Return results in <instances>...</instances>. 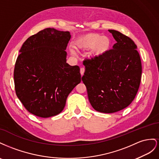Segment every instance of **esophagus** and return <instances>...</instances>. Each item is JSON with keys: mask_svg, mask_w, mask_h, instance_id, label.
<instances>
[{"mask_svg": "<svg viewBox=\"0 0 159 159\" xmlns=\"http://www.w3.org/2000/svg\"><path fill=\"white\" fill-rule=\"evenodd\" d=\"M80 72L81 76H83L84 75V68H80Z\"/></svg>", "mask_w": 159, "mask_h": 159, "instance_id": "esophagus-1", "label": "esophagus"}]
</instances>
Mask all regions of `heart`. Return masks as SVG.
Wrapping results in <instances>:
<instances>
[{
  "label": "heart",
  "mask_w": 159,
  "mask_h": 159,
  "mask_svg": "<svg viewBox=\"0 0 159 159\" xmlns=\"http://www.w3.org/2000/svg\"><path fill=\"white\" fill-rule=\"evenodd\" d=\"M74 47L81 51H87L91 49L88 54L90 61H96L107 54L111 48V40L107 36L97 33H89L80 36L74 42ZM70 52L75 54L73 49Z\"/></svg>",
  "instance_id": "1"
}]
</instances>
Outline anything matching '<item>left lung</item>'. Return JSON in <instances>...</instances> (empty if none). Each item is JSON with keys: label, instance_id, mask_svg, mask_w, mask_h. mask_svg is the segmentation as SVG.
Listing matches in <instances>:
<instances>
[{"label": "left lung", "instance_id": "8db88e82", "mask_svg": "<svg viewBox=\"0 0 159 159\" xmlns=\"http://www.w3.org/2000/svg\"><path fill=\"white\" fill-rule=\"evenodd\" d=\"M116 43L103 57L85 60L82 80L95 111L113 113L127 107L139 88L142 65L137 47L129 37L108 30Z\"/></svg>", "mask_w": 159, "mask_h": 159}]
</instances>
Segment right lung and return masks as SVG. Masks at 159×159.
I'll use <instances>...</instances> for the list:
<instances>
[{
	"mask_svg": "<svg viewBox=\"0 0 159 159\" xmlns=\"http://www.w3.org/2000/svg\"><path fill=\"white\" fill-rule=\"evenodd\" d=\"M69 31L47 28L26 40L14 70L17 97L32 114L56 116L65 107L70 93L81 81L79 66L66 62Z\"/></svg>",
	"mask_w": 159,
	"mask_h": 159,
	"instance_id": "1",
	"label": "right lung"
}]
</instances>
